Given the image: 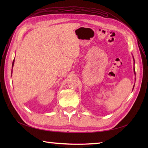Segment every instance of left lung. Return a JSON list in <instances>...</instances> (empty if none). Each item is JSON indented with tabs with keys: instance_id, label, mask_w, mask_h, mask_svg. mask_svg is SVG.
Segmentation results:
<instances>
[{
	"instance_id": "obj_1",
	"label": "left lung",
	"mask_w": 148,
	"mask_h": 148,
	"mask_svg": "<svg viewBox=\"0 0 148 148\" xmlns=\"http://www.w3.org/2000/svg\"><path fill=\"white\" fill-rule=\"evenodd\" d=\"M133 60H134V64H135V60H134V58H133ZM134 73H135V75H136V73H135V67H134ZM134 86H133V88H134Z\"/></svg>"
}]
</instances>
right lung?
<instances>
[{"label": "right lung", "instance_id": "1", "mask_svg": "<svg viewBox=\"0 0 148 148\" xmlns=\"http://www.w3.org/2000/svg\"><path fill=\"white\" fill-rule=\"evenodd\" d=\"M14 62H15V59H14V60H13V63H12V68H13V65H14Z\"/></svg>", "mask_w": 148, "mask_h": 148}]
</instances>
